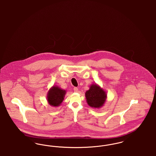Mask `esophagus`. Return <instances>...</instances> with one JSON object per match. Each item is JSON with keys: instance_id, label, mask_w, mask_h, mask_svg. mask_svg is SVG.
I'll use <instances>...</instances> for the list:
<instances>
[{"instance_id": "esophagus-1", "label": "esophagus", "mask_w": 156, "mask_h": 156, "mask_svg": "<svg viewBox=\"0 0 156 156\" xmlns=\"http://www.w3.org/2000/svg\"><path fill=\"white\" fill-rule=\"evenodd\" d=\"M74 91L75 92H78V88L74 87Z\"/></svg>"}]
</instances>
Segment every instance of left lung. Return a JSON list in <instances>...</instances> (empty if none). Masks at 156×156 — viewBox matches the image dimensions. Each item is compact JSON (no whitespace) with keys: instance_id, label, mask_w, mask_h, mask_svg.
<instances>
[{"instance_id":"obj_1","label":"left lung","mask_w":156,"mask_h":156,"mask_svg":"<svg viewBox=\"0 0 156 156\" xmlns=\"http://www.w3.org/2000/svg\"><path fill=\"white\" fill-rule=\"evenodd\" d=\"M86 101L89 106L93 108H101L107 99L105 90L97 83H92L85 92Z\"/></svg>"}]
</instances>
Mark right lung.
<instances>
[{"label": "right lung", "mask_w": 156, "mask_h": 156, "mask_svg": "<svg viewBox=\"0 0 156 156\" xmlns=\"http://www.w3.org/2000/svg\"><path fill=\"white\" fill-rule=\"evenodd\" d=\"M66 90L61 89L57 85H53L47 92V101L50 106L58 107L64 99Z\"/></svg>", "instance_id": "right-lung-1"}]
</instances>
